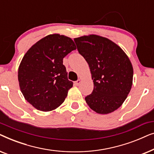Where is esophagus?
I'll return each mask as SVG.
<instances>
[{
    "mask_svg": "<svg viewBox=\"0 0 154 154\" xmlns=\"http://www.w3.org/2000/svg\"><path fill=\"white\" fill-rule=\"evenodd\" d=\"M81 83V80H80V79H78L77 80V81H75L74 82V84H75V85H80V83Z\"/></svg>",
    "mask_w": 154,
    "mask_h": 154,
    "instance_id": "34e87169",
    "label": "esophagus"
}]
</instances>
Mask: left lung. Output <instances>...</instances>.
Here are the masks:
<instances>
[{
	"mask_svg": "<svg viewBox=\"0 0 154 154\" xmlns=\"http://www.w3.org/2000/svg\"><path fill=\"white\" fill-rule=\"evenodd\" d=\"M77 50L89 65L93 91L85 100L100 114L111 113L121 106L131 90L132 64L119 45L97 35L74 38Z\"/></svg>",
	"mask_w": 154,
	"mask_h": 154,
	"instance_id": "left-lung-1",
	"label": "left lung"
}]
</instances>
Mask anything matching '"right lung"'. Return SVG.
<instances>
[{
    "instance_id": "right-lung-1",
    "label": "right lung",
    "mask_w": 154,
    "mask_h": 154,
    "mask_svg": "<svg viewBox=\"0 0 154 154\" xmlns=\"http://www.w3.org/2000/svg\"><path fill=\"white\" fill-rule=\"evenodd\" d=\"M75 49L70 38L51 34L24 54L18 69L19 84L25 100L38 110H54L64 102L73 82L67 78L63 58Z\"/></svg>"
}]
</instances>
